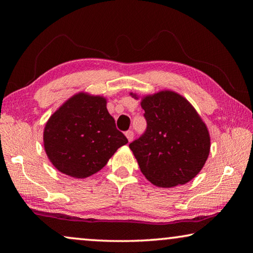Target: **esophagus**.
<instances>
[{
    "label": "esophagus",
    "mask_w": 253,
    "mask_h": 253,
    "mask_svg": "<svg viewBox=\"0 0 253 253\" xmlns=\"http://www.w3.org/2000/svg\"><path fill=\"white\" fill-rule=\"evenodd\" d=\"M125 135H126L127 139L129 140V142H131L132 138H134V131H132V130H127V131L125 132Z\"/></svg>",
    "instance_id": "esophagus-1"
}]
</instances>
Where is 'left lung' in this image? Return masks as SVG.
<instances>
[{
    "instance_id": "left-lung-1",
    "label": "left lung",
    "mask_w": 253,
    "mask_h": 253,
    "mask_svg": "<svg viewBox=\"0 0 253 253\" xmlns=\"http://www.w3.org/2000/svg\"><path fill=\"white\" fill-rule=\"evenodd\" d=\"M142 108L147 127L129 148L149 182L173 187L200 173L210 153V135L185 98L173 91L145 97Z\"/></svg>"
}]
</instances>
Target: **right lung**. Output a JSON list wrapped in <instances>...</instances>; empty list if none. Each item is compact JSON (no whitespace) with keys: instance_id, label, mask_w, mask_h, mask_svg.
<instances>
[{"instance_id":"obj_1","label":"right lung","mask_w":253,"mask_h":253,"mask_svg":"<svg viewBox=\"0 0 253 253\" xmlns=\"http://www.w3.org/2000/svg\"><path fill=\"white\" fill-rule=\"evenodd\" d=\"M106 99L80 92L66 101L44 127V149L60 172L84 178L104 168L128 143L106 107Z\"/></svg>"}]
</instances>
